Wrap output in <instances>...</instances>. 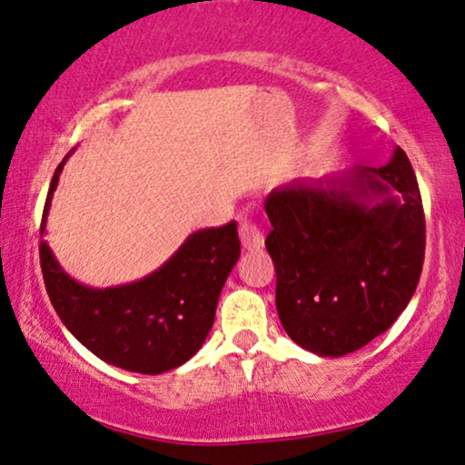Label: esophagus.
I'll list each match as a JSON object with an SVG mask.
<instances>
[{"label":"esophagus","instance_id":"34e87169","mask_svg":"<svg viewBox=\"0 0 465 465\" xmlns=\"http://www.w3.org/2000/svg\"><path fill=\"white\" fill-rule=\"evenodd\" d=\"M240 242L246 251H260L263 246V233L255 223L242 219V223H240Z\"/></svg>","mask_w":465,"mask_h":465}]
</instances>
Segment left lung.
I'll use <instances>...</instances> for the list:
<instances>
[{"label":"left lung","instance_id":"left-lung-1","mask_svg":"<svg viewBox=\"0 0 465 465\" xmlns=\"http://www.w3.org/2000/svg\"><path fill=\"white\" fill-rule=\"evenodd\" d=\"M276 311L292 341L345 356L395 324L425 260V214L401 148L384 167L293 180L266 197Z\"/></svg>","mask_w":465,"mask_h":465}]
</instances>
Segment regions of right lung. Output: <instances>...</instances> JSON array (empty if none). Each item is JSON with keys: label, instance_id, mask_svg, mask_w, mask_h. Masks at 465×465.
Here are the masks:
<instances>
[{"label": "right lung", "instance_id": "right-lung-1", "mask_svg": "<svg viewBox=\"0 0 465 465\" xmlns=\"http://www.w3.org/2000/svg\"><path fill=\"white\" fill-rule=\"evenodd\" d=\"M68 156L53 173L40 238ZM238 257V227L227 223L191 233L143 279L96 290L64 272L46 240H40L46 293L64 326L101 361L145 375L172 371L197 354L214 324L221 290Z\"/></svg>", "mask_w": 465, "mask_h": 465}]
</instances>
